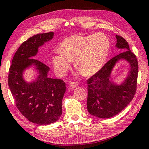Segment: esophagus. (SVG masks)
Instances as JSON below:
<instances>
[{
	"label": "esophagus",
	"instance_id": "1",
	"mask_svg": "<svg viewBox=\"0 0 149 149\" xmlns=\"http://www.w3.org/2000/svg\"><path fill=\"white\" fill-rule=\"evenodd\" d=\"M78 86V84L75 83V82H70L69 83V86L71 87H73V88H75Z\"/></svg>",
	"mask_w": 149,
	"mask_h": 149
}]
</instances>
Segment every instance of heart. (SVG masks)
<instances>
[{
	"instance_id": "heart-1",
	"label": "heart",
	"mask_w": 149,
	"mask_h": 149,
	"mask_svg": "<svg viewBox=\"0 0 149 149\" xmlns=\"http://www.w3.org/2000/svg\"><path fill=\"white\" fill-rule=\"evenodd\" d=\"M110 41L103 33L90 36H72L63 40L59 50L52 60L59 75H64L72 61L79 72L90 76L99 72L107 59L110 50Z\"/></svg>"
}]
</instances>
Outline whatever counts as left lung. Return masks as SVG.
Returning <instances> with one entry per match:
<instances>
[{
  "label": "left lung",
  "instance_id": "left-lung-1",
  "mask_svg": "<svg viewBox=\"0 0 149 149\" xmlns=\"http://www.w3.org/2000/svg\"><path fill=\"white\" fill-rule=\"evenodd\" d=\"M116 39L115 46L123 52L108 61L87 81V111L93 116L102 119L112 117L123 110L133 99L137 87V59L126 40L117 35ZM121 59L128 61L131 68L124 81L117 85L110 80V74L114 65Z\"/></svg>",
  "mask_w": 149,
  "mask_h": 149
}]
</instances>
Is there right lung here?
<instances>
[{"label": "right lung", "mask_w": 149, "mask_h": 149, "mask_svg": "<svg viewBox=\"0 0 149 149\" xmlns=\"http://www.w3.org/2000/svg\"><path fill=\"white\" fill-rule=\"evenodd\" d=\"M54 34L52 32L38 34L24 42L16 52L9 69L8 86L18 109L28 121L41 125L53 123L60 119L66 89L62 79L48 77L49 67L32 58L39 47L51 40ZM31 65L35 66L39 75L35 81L28 83L22 75Z\"/></svg>", "instance_id": "1"}]
</instances>
